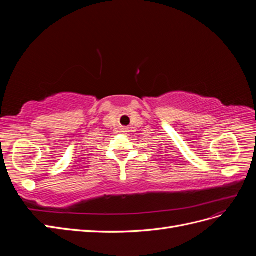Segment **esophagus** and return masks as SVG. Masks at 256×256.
I'll return each instance as SVG.
<instances>
[{"instance_id":"34e87169","label":"esophagus","mask_w":256,"mask_h":256,"mask_svg":"<svg viewBox=\"0 0 256 256\" xmlns=\"http://www.w3.org/2000/svg\"><path fill=\"white\" fill-rule=\"evenodd\" d=\"M127 131H128V128H125V127H124V128H122V132H124V134H126V132H127Z\"/></svg>"}]
</instances>
